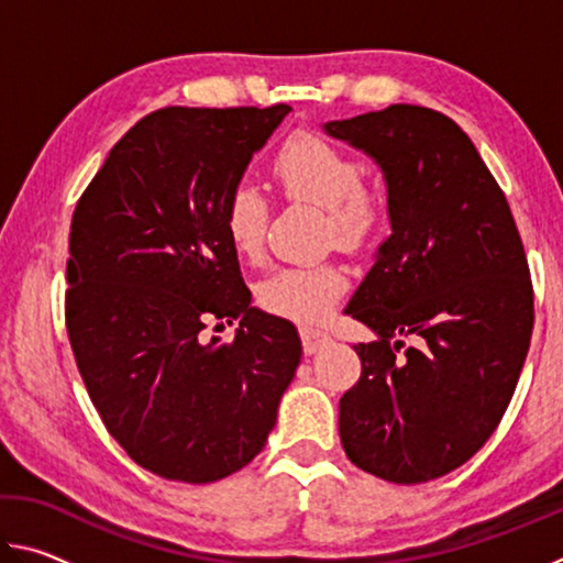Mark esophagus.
<instances>
[{"label": "esophagus", "mask_w": 563, "mask_h": 563, "mask_svg": "<svg viewBox=\"0 0 563 563\" xmlns=\"http://www.w3.org/2000/svg\"><path fill=\"white\" fill-rule=\"evenodd\" d=\"M300 340H302V350L308 352V355H312V352H318L322 345H325L330 335L316 328H300Z\"/></svg>", "instance_id": "1"}]
</instances>
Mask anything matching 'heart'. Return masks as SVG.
I'll return each mask as SVG.
<instances>
[{
  "instance_id": "b5f03b06",
  "label": "heart",
  "mask_w": 563,
  "mask_h": 563,
  "mask_svg": "<svg viewBox=\"0 0 563 563\" xmlns=\"http://www.w3.org/2000/svg\"><path fill=\"white\" fill-rule=\"evenodd\" d=\"M271 178L285 201L322 208V238L340 251L362 253L377 243L389 216L383 188L362 178L360 161L312 131L290 133L271 161ZM223 231L238 255L255 261L268 231V201L258 188L238 184L223 203ZM347 290L338 263L288 265L258 285V305L295 322H318Z\"/></svg>"
}]
</instances>
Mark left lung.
Instances as JSON below:
<instances>
[{
  "label": "left lung",
  "instance_id": "8db88e82",
  "mask_svg": "<svg viewBox=\"0 0 563 563\" xmlns=\"http://www.w3.org/2000/svg\"><path fill=\"white\" fill-rule=\"evenodd\" d=\"M325 131L377 161L393 221L345 308L377 340L355 345L342 450L385 482H430L472 460L511 402L533 330L527 253L507 196L450 117L393 103Z\"/></svg>",
  "mask_w": 563,
  "mask_h": 563
}]
</instances>
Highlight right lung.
I'll list each match as a JSON object with an SVG mask.
<instances>
[{
	"label": "right lung",
	"instance_id": "obj_1",
	"mask_svg": "<svg viewBox=\"0 0 563 563\" xmlns=\"http://www.w3.org/2000/svg\"><path fill=\"white\" fill-rule=\"evenodd\" d=\"M288 111L148 113L74 208L64 316L76 367L109 434L164 479L243 470L300 362L298 330L251 308L223 231L228 194ZM213 317L242 318L231 343L202 342Z\"/></svg>",
	"mask_w": 563,
	"mask_h": 563
}]
</instances>
